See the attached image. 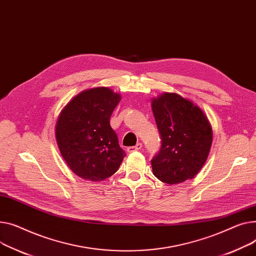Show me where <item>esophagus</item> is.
Returning a JSON list of instances; mask_svg holds the SVG:
<instances>
[{
	"label": "esophagus",
	"mask_w": 256,
	"mask_h": 256,
	"mask_svg": "<svg viewBox=\"0 0 256 256\" xmlns=\"http://www.w3.org/2000/svg\"><path fill=\"white\" fill-rule=\"evenodd\" d=\"M142 148V144L141 143H138L137 145L136 146H130V147H128V152H134V151H138V150H140Z\"/></svg>",
	"instance_id": "esophagus-1"
}]
</instances>
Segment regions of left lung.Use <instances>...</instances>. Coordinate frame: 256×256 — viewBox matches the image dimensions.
I'll return each instance as SVG.
<instances>
[{
    "label": "left lung",
    "mask_w": 256,
    "mask_h": 256,
    "mask_svg": "<svg viewBox=\"0 0 256 256\" xmlns=\"http://www.w3.org/2000/svg\"><path fill=\"white\" fill-rule=\"evenodd\" d=\"M151 108L162 138L158 154L151 160L153 175L171 185L192 179L212 146L209 119L194 102L175 92L152 98Z\"/></svg>",
    "instance_id": "1"
}]
</instances>
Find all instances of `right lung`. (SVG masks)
Here are the masks:
<instances>
[{
	"label": "right lung",
	"instance_id": "add662e5",
	"mask_svg": "<svg viewBox=\"0 0 256 256\" xmlns=\"http://www.w3.org/2000/svg\"><path fill=\"white\" fill-rule=\"evenodd\" d=\"M122 96L108 88L83 90L60 111L56 139L66 164L79 177L103 181L120 166L124 151L110 126Z\"/></svg>",
	"mask_w": 256,
	"mask_h": 256
}]
</instances>
